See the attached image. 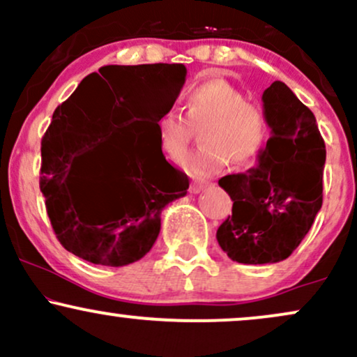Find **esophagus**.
<instances>
[{
  "label": "esophagus",
  "mask_w": 357,
  "mask_h": 357,
  "mask_svg": "<svg viewBox=\"0 0 357 357\" xmlns=\"http://www.w3.org/2000/svg\"><path fill=\"white\" fill-rule=\"evenodd\" d=\"M204 188H206V183H199V181H195L191 183V188L190 191L192 192V195H198V192H202Z\"/></svg>",
  "instance_id": "obj_1"
}]
</instances>
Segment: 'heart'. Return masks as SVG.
<instances>
[{"instance_id": "1", "label": "heart", "mask_w": 357, "mask_h": 357, "mask_svg": "<svg viewBox=\"0 0 357 357\" xmlns=\"http://www.w3.org/2000/svg\"><path fill=\"white\" fill-rule=\"evenodd\" d=\"M186 115L167 109L155 121L159 144L169 158H179L190 144L195 127H202L199 149L181 159V167L192 178L218 174L228 161L248 166L264 153L270 137L267 114L248 100L243 90L223 79L192 85L184 93Z\"/></svg>"}]
</instances>
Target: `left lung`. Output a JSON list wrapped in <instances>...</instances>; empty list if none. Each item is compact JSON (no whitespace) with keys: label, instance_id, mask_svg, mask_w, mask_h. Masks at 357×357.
<instances>
[{"label":"left lung","instance_id":"8db88e82","mask_svg":"<svg viewBox=\"0 0 357 357\" xmlns=\"http://www.w3.org/2000/svg\"><path fill=\"white\" fill-rule=\"evenodd\" d=\"M261 102L270 139L258 165L218 181L233 210L216 240L233 261L247 265L289 258L322 206L326 146L314 114L278 80L264 90Z\"/></svg>","mask_w":357,"mask_h":357}]
</instances>
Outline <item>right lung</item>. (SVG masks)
Masks as SVG:
<instances>
[{
    "mask_svg": "<svg viewBox=\"0 0 357 357\" xmlns=\"http://www.w3.org/2000/svg\"><path fill=\"white\" fill-rule=\"evenodd\" d=\"M99 72L53 112L42 141L40 190L65 250L90 264L124 267L153 248L162 210L190 188L188 176L166 161L155 129L183 89L186 67L107 65ZM102 144H111L101 162L108 179L75 193L68 186L73 165Z\"/></svg>",
    "mask_w": 357,
    "mask_h": 357,
    "instance_id": "obj_1",
    "label": "right lung"
}]
</instances>
